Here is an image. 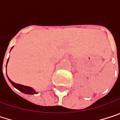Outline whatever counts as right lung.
I'll return each mask as SVG.
<instances>
[{
	"mask_svg": "<svg viewBox=\"0 0 120 120\" xmlns=\"http://www.w3.org/2000/svg\"><path fill=\"white\" fill-rule=\"evenodd\" d=\"M12 48H13V46H12L11 49H12ZM7 64H8V62H7ZM6 67H7V66H6ZM8 79H9L10 82L12 83V85H13L15 88H16V89L19 90V91L22 92L23 93L27 94H37V92L35 91V90H34L33 88L30 87L22 85H21V84L15 83H14L13 81H12L9 78H8Z\"/></svg>",
	"mask_w": 120,
	"mask_h": 120,
	"instance_id": "obj_1",
	"label": "right lung"
}]
</instances>
